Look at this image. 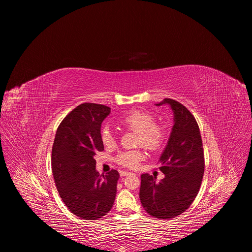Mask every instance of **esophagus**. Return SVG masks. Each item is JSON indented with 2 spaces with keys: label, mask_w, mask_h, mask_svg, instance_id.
<instances>
[{
  "label": "esophagus",
  "mask_w": 252,
  "mask_h": 252,
  "mask_svg": "<svg viewBox=\"0 0 252 252\" xmlns=\"http://www.w3.org/2000/svg\"><path fill=\"white\" fill-rule=\"evenodd\" d=\"M129 174H131V172H129V171H121L122 176H126V175H129Z\"/></svg>",
  "instance_id": "obj_1"
}]
</instances>
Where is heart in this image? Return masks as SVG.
Returning <instances> with one entry per match:
<instances>
[{"label": "heart", "instance_id": "1", "mask_svg": "<svg viewBox=\"0 0 252 252\" xmlns=\"http://www.w3.org/2000/svg\"><path fill=\"white\" fill-rule=\"evenodd\" d=\"M120 123L125 127L137 132V146H143L150 151H157L163 145L166 130L161 125L156 124V118L152 114L146 111L132 110L123 115L120 118ZM100 137L102 143L106 147H112L116 143L115 134L109 127L102 128ZM143 158L145 156L142 152L134 150L120 153L116 160L123 166L134 168L139 164Z\"/></svg>", "mask_w": 252, "mask_h": 252}]
</instances>
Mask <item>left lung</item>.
<instances>
[{"instance_id": "obj_1", "label": "left lung", "mask_w": 252, "mask_h": 252, "mask_svg": "<svg viewBox=\"0 0 252 252\" xmlns=\"http://www.w3.org/2000/svg\"><path fill=\"white\" fill-rule=\"evenodd\" d=\"M167 104L173 113V126L158 159L164 177L141 174L139 199L142 207L156 219L168 220L185 212L196 197L204 172V155L198 125L187 107L171 98Z\"/></svg>"}]
</instances>
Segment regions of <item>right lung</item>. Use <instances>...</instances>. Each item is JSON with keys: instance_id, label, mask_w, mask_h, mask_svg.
I'll return each instance as SVG.
<instances>
[{"instance_id": "1", "label": "right lung", "mask_w": 252, "mask_h": 252, "mask_svg": "<svg viewBox=\"0 0 252 252\" xmlns=\"http://www.w3.org/2000/svg\"><path fill=\"white\" fill-rule=\"evenodd\" d=\"M109 106L86 102L71 111L59 126L52 150V170L59 194L71 213L96 220L110 212L116 199L120 173L99 175L94 157L103 151L100 126Z\"/></svg>"}]
</instances>
